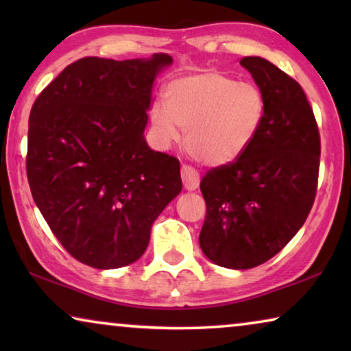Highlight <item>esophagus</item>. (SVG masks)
<instances>
[{"label":"esophagus","mask_w":351,"mask_h":351,"mask_svg":"<svg viewBox=\"0 0 351 351\" xmlns=\"http://www.w3.org/2000/svg\"><path fill=\"white\" fill-rule=\"evenodd\" d=\"M182 182L186 190H196L199 185V174L195 167L189 165L182 166Z\"/></svg>","instance_id":"obj_1"}]
</instances>
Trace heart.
Here are the masks:
<instances>
[{
	"label": "heart",
	"mask_w": 351,
	"mask_h": 351,
	"mask_svg": "<svg viewBox=\"0 0 351 351\" xmlns=\"http://www.w3.org/2000/svg\"><path fill=\"white\" fill-rule=\"evenodd\" d=\"M152 124L162 145L179 141L191 158L206 166H222L241 156L265 117V99L252 83H238L220 71L172 80L165 104L152 108Z\"/></svg>",
	"instance_id": "b5f03b06"
}]
</instances>
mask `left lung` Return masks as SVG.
Segmentation results:
<instances>
[{"mask_svg": "<svg viewBox=\"0 0 351 351\" xmlns=\"http://www.w3.org/2000/svg\"><path fill=\"white\" fill-rule=\"evenodd\" d=\"M265 99V117L237 160L201 179L199 246L234 270L262 265L302 228L318 189L321 141L313 108L294 78L262 57H243Z\"/></svg>", "mask_w": 351, "mask_h": 351, "instance_id": "left-lung-1", "label": "left lung"}]
</instances>
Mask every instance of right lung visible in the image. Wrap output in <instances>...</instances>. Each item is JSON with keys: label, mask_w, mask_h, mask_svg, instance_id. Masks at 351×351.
I'll return each mask as SVG.
<instances>
[{"label": "right lung", "mask_w": 351, "mask_h": 351, "mask_svg": "<svg viewBox=\"0 0 351 351\" xmlns=\"http://www.w3.org/2000/svg\"><path fill=\"white\" fill-rule=\"evenodd\" d=\"M167 54L83 57L60 71L28 118L32 196L65 251L119 268L145 252L150 230L180 193V162L147 145L153 81Z\"/></svg>", "instance_id": "obj_1"}]
</instances>
